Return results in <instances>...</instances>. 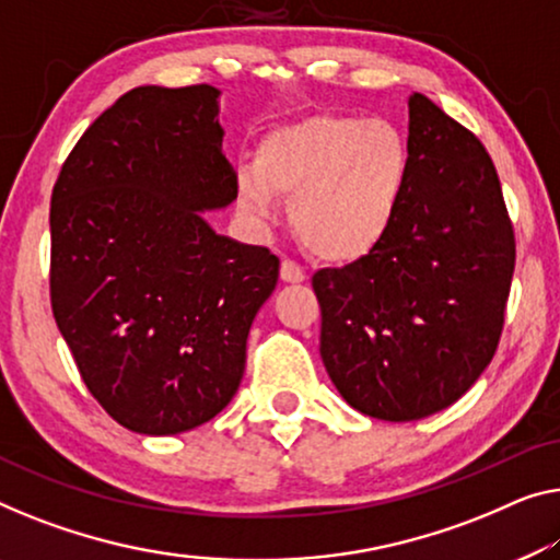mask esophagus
<instances>
[{
    "mask_svg": "<svg viewBox=\"0 0 560 560\" xmlns=\"http://www.w3.org/2000/svg\"><path fill=\"white\" fill-rule=\"evenodd\" d=\"M279 273H281V281H287V283H299V281L306 279L302 266H299L296 261H291V258H283Z\"/></svg>",
    "mask_w": 560,
    "mask_h": 560,
    "instance_id": "esophagus-1",
    "label": "esophagus"
}]
</instances>
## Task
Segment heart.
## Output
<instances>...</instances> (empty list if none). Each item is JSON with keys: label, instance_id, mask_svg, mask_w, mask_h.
Masks as SVG:
<instances>
[{"label": "heart", "instance_id": "1", "mask_svg": "<svg viewBox=\"0 0 560 560\" xmlns=\"http://www.w3.org/2000/svg\"><path fill=\"white\" fill-rule=\"evenodd\" d=\"M410 150L395 125L349 115H312L273 130L256 168L238 173L236 198L254 223L291 198V223L314 256L352 264L372 254L395 221Z\"/></svg>", "mask_w": 560, "mask_h": 560}]
</instances>
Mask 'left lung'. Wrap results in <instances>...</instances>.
Returning a JSON list of instances; mask_svg holds the SVG:
<instances>
[{
    "mask_svg": "<svg viewBox=\"0 0 560 560\" xmlns=\"http://www.w3.org/2000/svg\"><path fill=\"white\" fill-rule=\"evenodd\" d=\"M407 105L410 171L387 236L312 279L334 387L387 422L445 410L478 382L515 269L513 223L486 145L424 95Z\"/></svg>",
    "mask_w": 560,
    "mask_h": 560,
    "instance_id": "1",
    "label": "left lung"
}]
</instances>
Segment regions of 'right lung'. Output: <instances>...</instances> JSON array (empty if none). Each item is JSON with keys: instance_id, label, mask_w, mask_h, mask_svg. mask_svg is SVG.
Returning a JSON list of instances; mask_svg holds the SVG:
<instances>
[{"instance_id": "1", "label": "right lung", "mask_w": 560, "mask_h": 560, "mask_svg": "<svg viewBox=\"0 0 560 560\" xmlns=\"http://www.w3.org/2000/svg\"><path fill=\"white\" fill-rule=\"evenodd\" d=\"M219 90L143 85L82 132L49 206V299L80 377L140 435H178L236 395L279 281L264 246L203 213L236 198Z\"/></svg>"}]
</instances>
